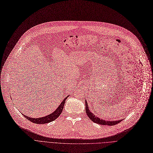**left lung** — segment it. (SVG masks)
Instances as JSON below:
<instances>
[{
    "label": "left lung",
    "instance_id": "8db88e82",
    "mask_svg": "<svg viewBox=\"0 0 153 153\" xmlns=\"http://www.w3.org/2000/svg\"><path fill=\"white\" fill-rule=\"evenodd\" d=\"M85 110L86 113L88 115L89 118L94 123H96L97 124L100 125H108V126H113L118 124L119 123H120L122 120H116V121H106L105 120L101 119L98 116H96L94 115L92 112L90 111L89 110V107L88 106V103H87L86 100H85Z\"/></svg>",
    "mask_w": 153,
    "mask_h": 153
}]
</instances>
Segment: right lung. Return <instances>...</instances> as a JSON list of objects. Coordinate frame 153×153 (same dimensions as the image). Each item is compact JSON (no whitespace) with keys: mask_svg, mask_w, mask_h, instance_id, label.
Listing matches in <instances>:
<instances>
[{"mask_svg":"<svg viewBox=\"0 0 153 153\" xmlns=\"http://www.w3.org/2000/svg\"><path fill=\"white\" fill-rule=\"evenodd\" d=\"M68 97H69V95L67 96L62 101V103L60 104V105L58 106V108L56 109L55 111H53L52 113H51L48 115H47L45 116H43V117L37 118H30V117H29V116H27L25 115H24V117H25L27 120L30 121L31 122L36 123V124H45V123L52 122V121H54L55 120H56L62 113L65 103V101H66L67 98Z\"/></svg>","mask_w":153,"mask_h":153,"instance_id":"right-lung-1","label":"right lung"}]
</instances>
